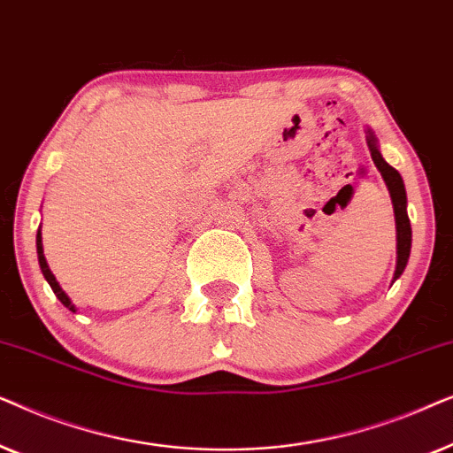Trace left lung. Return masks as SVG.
Returning <instances> with one entry per match:
<instances>
[{
  "instance_id": "8db88e82",
  "label": "left lung",
  "mask_w": 453,
  "mask_h": 453,
  "mask_svg": "<svg viewBox=\"0 0 453 453\" xmlns=\"http://www.w3.org/2000/svg\"><path fill=\"white\" fill-rule=\"evenodd\" d=\"M369 150L371 157H373V163L377 169H380L383 181H386L389 196H392L394 202V214H395V231H398V264H395V272H394V280L400 278L402 272H404L408 257H411V243H412V228H411V220H408L406 214V189H404V181H402L400 173L389 166L383 157L377 150L375 138L373 134H369Z\"/></svg>"
}]
</instances>
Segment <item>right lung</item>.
I'll list each match as a JSON object with an SVG mask.
<instances>
[{
    "label": "right lung",
    "instance_id": "add662e5",
    "mask_svg": "<svg viewBox=\"0 0 453 453\" xmlns=\"http://www.w3.org/2000/svg\"><path fill=\"white\" fill-rule=\"evenodd\" d=\"M36 253H39V265H41V272H42V276H45V280L49 282V287L53 288V293H55V296H58V299L64 303V305L70 309V311H76V307L72 305V301H70V296H67L64 290H61V287H59V282L55 280V276H53V272L49 270V265H47V259H45V253H42V239H41V228L39 231H36Z\"/></svg>",
    "mask_w": 453,
    "mask_h": 453
}]
</instances>
